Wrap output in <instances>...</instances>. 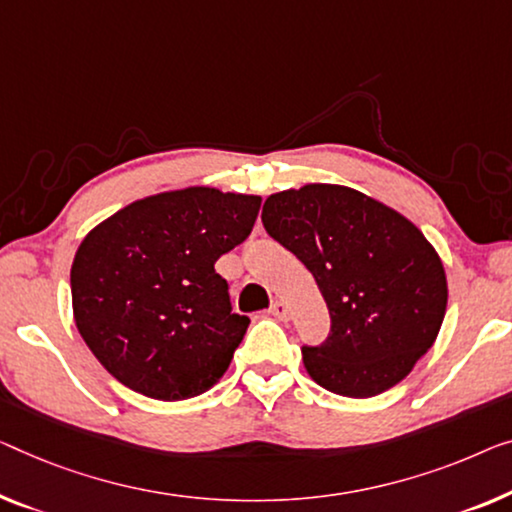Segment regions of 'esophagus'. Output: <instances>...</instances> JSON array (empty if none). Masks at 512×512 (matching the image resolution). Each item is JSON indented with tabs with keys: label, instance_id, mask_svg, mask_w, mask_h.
Returning a JSON list of instances; mask_svg holds the SVG:
<instances>
[{
	"label": "esophagus",
	"instance_id": "obj_1",
	"mask_svg": "<svg viewBox=\"0 0 512 512\" xmlns=\"http://www.w3.org/2000/svg\"><path fill=\"white\" fill-rule=\"evenodd\" d=\"M269 312H271L273 317H278L280 322H285V319H289V305L285 301H273Z\"/></svg>",
	"mask_w": 512,
	"mask_h": 512
}]
</instances>
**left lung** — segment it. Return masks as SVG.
<instances>
[{
  "label": "left lung",
  "instance_id": "obj_1",
  "mask_svg": "<svg viewBox=\"0 0 512 512\" xmlns=\"http://www.w3.org/2000/svg\"><path fill=\"white\" fill-rule=\"evenodd\" d=\"M262 223L305 264L329 308V340L303 347L312 381L345 398L400 384L446 315V271L425 234L400 211L338 183L269 195Z\"/></svg>",
  "mask_w": 512,
  "mask_h": 512
}]
</instances>
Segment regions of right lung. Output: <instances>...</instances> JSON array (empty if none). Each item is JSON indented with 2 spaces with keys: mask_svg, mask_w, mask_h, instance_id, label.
<instances>
[{
  "mask_svg": "<svg viewBox=\"0 0 512 512\" xmlns=\"http://www.w3.org/2000/svg\"><path fill=\"white\" fill-rule=\"evenodd\" d=\"M259 195L165 190L112 213L75 250V326L110 375L154 400L220 381L250 324L213 264L246 241Z\"/></svg>",
  "mask_w": 512,
  "mask_h": 512,
  "instance_id": "right-lung-1",
  "label": "right lung"
}]
</instances>
